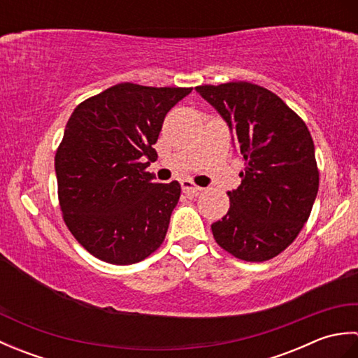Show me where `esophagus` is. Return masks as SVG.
<instances>
[{
    "label": "esophagus",
    "instance_id": "obj_1",
    "mask_svg": "<svg viewBox=\"0 0 358 358\" xmlns=\"http://www.w3.org/2000/svg\"><path fill=\"white\" fill-rule=\"evenodd\" d=\"M181 189H183L185 194H192V195H196V194L201 191V187L195 186L192 181H189V180L181 181Z\"/></svg>",
    "mask_w": 358,
    "mask_h": 358
}]
</instances>
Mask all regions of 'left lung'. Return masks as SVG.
Segmentation results:
<instances>
[{
    "label": "left lung",
    "instance_id": "1",
    "mask_svg": "<svg viewBox=\"0 0 358 358\" xmlns=\"http://www.w3.org/2000/svg\"><path fill=\"white\" fill-rule=\"evenodd\" d=\"M222 117L246 162L231 208L212 223L214 238L245 262H266L296 238L318 192L314 141L280 96L252 83L195 87Z\"/></svg>",
    "mask_w": 358,
    "mask_h": 358
}]
</instances>
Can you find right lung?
I'll use <instances>...</instances> for the list:
<instances>
[{"mask_svg":"<svg viewBox=\"0 0 358 358\" xmlns=\"http://www.w3.org/2000/svg\"><path fill=\"white\" fill-rule=\"evenodd\" d=\"M191 92L121 83L72 112L55 155L58 199L69 231L94 257L132 264L162 246L181 186L157 183L146 167L166 113Z\"/></svg>","mask_w":358,"mask_h":358,"instance_id":"right-lung-1","label":"right lung"}]
</instances>
